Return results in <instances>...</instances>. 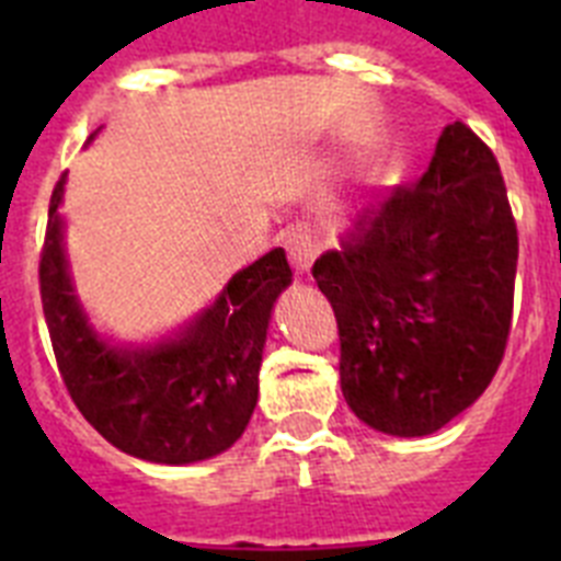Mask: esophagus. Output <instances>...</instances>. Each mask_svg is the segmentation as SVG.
<instances>
[{
	"mask_svg": "<svg viewBox=\"0 0 561 561\" xmlns=\"http://www.w3.org/2000/svg\"><path fill=\"white\" fill-rule=\"evenodd\" d=\"M286 252H289V261L291 266H295L297 275H306L311 261H314L317 252H320V244H317L314 236H311L309 230H297L286 238Z\"/></svg>",
	"mask_w": 561,
	"mask_h": 561,
	"instance_id": "esophagus-1",
	"label": "esophagus"
}]
</instances>
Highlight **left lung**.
<instances>
[{"label":"left lung","mask_w":561,"mask_h":561,"mask_svg":"<svg viewBox=\"0 0 561 561\" xmlns=\"http://www.w3.org/2000/svg\"><path fill=\"white\" fill-rule=\"evenodd\" d=\"M356 419L421 438L480 399L512 329L517 225L492 148L440 131L427 173L359 213L314 261Z\"/></svg>","instance_id":"1"}]
</instances>
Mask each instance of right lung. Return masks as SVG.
Instances as JSON below:
<instances>
[{
	"instance_id": "obj_1",
	"label": "right lung",
	"mask_w": 561,
	"mask_h": 561,
	"mask_svg": "<svg viewBox=\"0 0 561 561\" xmlns=\"http://www.w3.org/2000/svg\"><path fill=\"white\" fill-rule=\"evenodd\" d=\"M67 173L49 199L38 284L58 370L83 419L134 458L196 463L230 449L250 424L272 306L291 284L275 247L236 272L180 334L151 345L108 342L92 329L64 252Z\"/></svg>"
}]
</instances>
